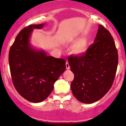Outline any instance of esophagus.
Segmentation results:
<instances>
[{
  "instance_id": "34e87169",
  "label": "esophagus",
  "mask_w": 126,
  "mask_h": 126,
  "mask_svg": "<svg viewBox=\"0 0 126 126\" xmlns=\"http://www.w3.org/2000/svg\"><path fill=\"white\" fill-rule=\"evenodd\" d=\"M66 69H70V66H69V63H68V62L66 63Z\"/></svg>"
}]
</instances>
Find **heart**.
<instances>
[{
	"label": "heart",
	"mask_w": 126,
	"mask_h": 126,
	"mask_svg": "<svg viewBox=\"0 0 126 126\" xmlns=\"http://www.w3.org/2000/svg\"><path fill=\"white\" fill-rule=\"evenodd\" d=\"M88 48V40L82 37L78 40L72 47V52L76 55H80L85 53Z\"/></svg>",
	"instance_id": "obj_1"
}]
</instances>
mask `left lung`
Wrapping results in <instances>:
<instances>
[{
	"label": "left lung",
	"instance_id": "1",
	"mask_svg": "<svg viewBox=\"0 0 126 126\" xmlns=\"http://www.w3.org/2000/svg\"><path fill=\"white\" fill-rule=\"evenodd\" d=\"M74 78L73 94L79 102L92 103L99 100L113 85L118 64V51L110 32L98 26L94 43L85 53L68 58Z\"/></svg>",
	"mask_w": 126,
	"mask_h": 126
}]
</instances>
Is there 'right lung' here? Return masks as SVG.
<instances>
[{
	"mask_svg": "<svg viewBox=\"0 0 126 126\" xmlns=\"http://www.w3.org/2000/svg\"><path fill=\"white\" fill-rule=\"evenodd\" d=\"M45 24H31L19 32L8 55L11 76L15 88L29 102L39 103L53 90L54 83L65 71L62 58L48 56L46 51L36 49L30 43L33 29Z\"/></svg>",
	"mask_w": 126,
	"mask_h": 126,
	"instance_id": "add662e5",
	"label": "right lung"
}]
</instances>
